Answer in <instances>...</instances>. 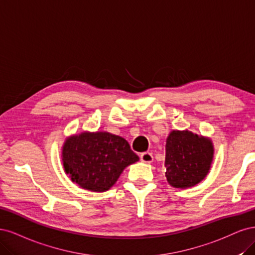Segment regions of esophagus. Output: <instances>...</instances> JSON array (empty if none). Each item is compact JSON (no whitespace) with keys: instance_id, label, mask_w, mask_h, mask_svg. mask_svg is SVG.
Here are the masks:
<instances>
[{"instance_id":"1","label":"esophagus","mask_w":255,"mask_h":255,"mask_svg":"<svg viewBox=\"0 0 255 255\" xmlns=\"http://www.w3.org/2000/svg\"><path fill=\"white\" fill-rule=\"evenodd\" d=\"M139 158H141L142 162H145V163H151L153 160V157L150 152H143L141 153V155H139Z\"/></svg>"}]
</instances>
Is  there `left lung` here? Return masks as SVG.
<instances>
[{
	"label": "left lung",
	"mask_w": 255,
	"mask_h": 255,
	"mask_svg": "<svg viewBox=\"0 0 255 255\" xmlns=\"http://www.w3.org/2000/svg\"><path fill=\"white\" fill-rule=\"evenodd\" d=\"M165 177L177 188L198 184L208 175L214 147L208 137L188 130H172L166 138Z\"/></svg>",
	"instance_id": "8db88e82"
}]
</instances>
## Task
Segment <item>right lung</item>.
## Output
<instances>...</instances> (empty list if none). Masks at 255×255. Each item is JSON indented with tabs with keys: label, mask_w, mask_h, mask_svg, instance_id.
<instances>
[{
	"label": "right lung",
	"mask_w": 255,
	"mask_h": 255,
	"mask_svg": "<svg viewBox=\"0 0 255 255\" xmlns=\"http://www.w3.org/2000/svg\"><path fill=\"white\" fill-rule=\"evenodd\" d=\"M138 161L125 138L109 132H83L69 136L62 147L65 174L92 192H106L130 164Z\"/></svg>",
	"instance_id": "right-lung-1"
}]
</instances>
